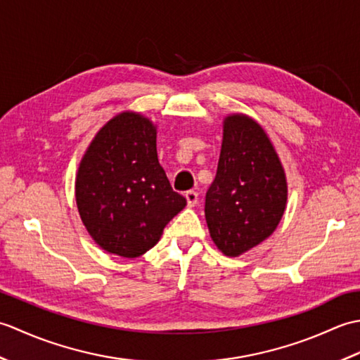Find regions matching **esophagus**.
Masks as SVG:
<instances>
[{
    "mask_svg": "<svg viewBox=\"0 0 360 360\" xmlns=\"http://www.w3.org/2000/svg\"><path fill=\"white\" fill-rule=\"evenodd\" d=\"M186 200H187L188 207H195L198 204V200H200V195H198V192H195V190H190V192L186 193Z\"/></svg>",
    "mask_w": 360,
    "mask_h": 360,
    "instance_id": "obj_1",
    "label": "esophagus"
}]
</instances>
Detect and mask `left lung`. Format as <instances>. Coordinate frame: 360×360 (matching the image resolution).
I'll list each match as a JSON object with an SVG mask.
<instances>
[{
    "label": "left lung",
    "mask_w": 360,
    "mask_h": 360,
    "mask_svg": "<svg viewBox=\"0 0 360 360\" xmlns=\"http://www.w3.org/2000/svg\"><path fill=\"white\" fill-rule=\"evenodd\" d=\"M286 198L285 172L263 128L241 114L229 116L217 176L205 193V221L218 249L236 257L264 241Z\"/></svg>",
    "instance_id": "1"
}]
</instances>
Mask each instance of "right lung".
I'll use <instances>...</instances> for the list:
<instances>
[{"label": "right lung", "instance_id": "right-lung-1", "mask_svg": "<svg viewBox=\"0 0 360 360\" xmlns=\"http://www.w3.org/2000/svg\"><path fill=\"white\" fill-rule=\"evenodd\" d=\"M75 200L83 224L103 250L139 257L186 207L159 165L156 128L141 114L111 119L83 156Z\"/></svg>", "mask_w": 360, "mask_h": 360}]
</instances>
